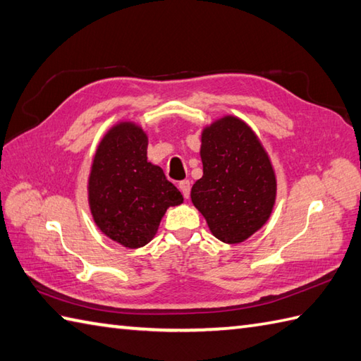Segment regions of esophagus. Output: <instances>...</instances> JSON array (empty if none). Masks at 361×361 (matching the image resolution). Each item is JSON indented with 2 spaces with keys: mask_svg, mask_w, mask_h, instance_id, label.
<instances>
[{
  "mask_svg": "<svg viewBox=\"0 0 361 361\" xmlns=\"http://www.w3.org/2000/svg\"><path fill=\"white\" fill-rule=\"evenodd\" d=\"M179 190L182 191L183 197H187V200H188V196H190V190H191L190 180H182V182H179Z\"/></svg>",
  "mask_w": 361,
  "mask_h": 361,
  "instance_id": "obj_1",
  "label": "esophagus"
}]
</instances>
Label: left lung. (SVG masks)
Masks as SVG:
<instances>
[{"instance_id":"left-lung-1","label":"left lung","mask_w":361,"mask_h":361,"mask_svg":"<svg viewBox=\"0 0 361 361\" xmlns=\"http://www.w3.org/2000/svg\"><path fill=\"white\" fill-rule=\"evenodd\" d=\"M201 159L204 174L191 201L218 240L245 241L268 221L276 201L268 154L247 124L224 116L204 129Z\"/></svg>"}]
</instances>
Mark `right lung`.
<instances>
[{"label":"right lung","instance_id":"right-lung-1","mask_svg":"<svg viewBox=\"0 0 361 361\" xmlns=\"http://www.w3.org/2000/svg\"><path fill=\"white\" fill-rule=\"evenodd\" d=\"M148 137L132 123H120L98 146L88 179L94 223L120 245L142 247L156 235L170 205L182 204L180 191L160 166L146 157Z\"/></svg>","mask_w":361,"mask_h":361}]
</instances>
